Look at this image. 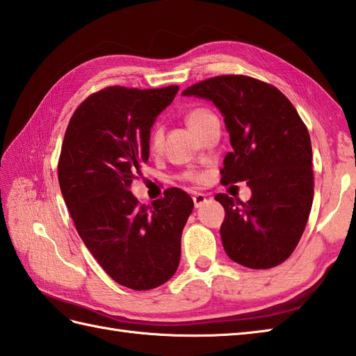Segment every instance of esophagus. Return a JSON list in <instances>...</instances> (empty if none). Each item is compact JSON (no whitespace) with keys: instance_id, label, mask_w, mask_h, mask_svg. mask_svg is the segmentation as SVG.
Wrapping results in <instances>:
<instances>
[{"instance_id":"34e87169","label":"esophagus","mask_w":356,"mask_h":356,"mask_svg":"<svg viewBox=\"0 0 356 356\" xmlns=\"http://www.w3.org/2000/svg\"><path fill=\"white\" fill-rule=\"evenodd\" d=\"M193 200H194V207L200 208V207H203V203H207V195L202 193H195L193 195Z\"/></svg>"}]
</instances>
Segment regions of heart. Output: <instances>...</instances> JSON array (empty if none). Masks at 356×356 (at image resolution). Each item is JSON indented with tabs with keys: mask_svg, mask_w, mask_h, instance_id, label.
Here are the masks:
<instances>
[{
	"mask_svg": "<svg viewBox=\"0 0 356 356\" xmlns=\"http://www.w3.org/2000/svg\"><path fill=\"white\" fill-rule=\"evenodd\" d=\"M213 116V113H209L208 110L205 108H195V110H191L190 113H188L186 116V124L190 125V128L193 131H197L200 125L205 122V120ZM162 142H163V130L161 127H156L153 131H151V136H149V148L151 151H159L162 147ZM188 179L191 180H199V176L195 172H188L186 174Z\"/></svg>",
	"mask_w": 356,
	"mask_h": 356,
	"instance_id": "obj_1",
	"label": "heart"
}]
</instances>
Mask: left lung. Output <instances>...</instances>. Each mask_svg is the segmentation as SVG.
Here are the masks:
<instances>
[{
	"label": "left lung",
	"instance_id": "8db88e82",
	"mask_svg": "<svg viewBox=\"0 0 356 356\" xmlns=\"http://www.w3.org/2000/svg\"><path fill=\"white\" fill-rule=\"evenodd\" d=\"M182 96L213 102L225 119L232 151L222 184L246 180V203L217 194L225 208L220 236L231 260L251 269L283 263L303 236L314 200L311 136L278 88L249 76H217Z\"/></svg>",
	"mask_w": 356,
	"mask_h": 356
}]
</instances>
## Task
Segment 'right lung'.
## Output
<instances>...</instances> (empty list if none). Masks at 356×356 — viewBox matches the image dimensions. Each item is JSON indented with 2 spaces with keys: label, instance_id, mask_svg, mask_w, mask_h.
Returning <instances> with one entry per match:
<instances>
[{
  "label": "right lung",
  "instance_id": "right-lung-1",
  "mask_svg": "<svg viewBox=\"0 0 356 356\" xmlns=\"http://www.w3.org/2000/svg\"><path fill=\"white\" fill-rule=\"evenodd\" d=\"M177 86L108 87L82 102L67 127L59 186L79 237L116 283L148 291L176 274L180 238L194 202L171 188L149 211L130 186L149 157L156 118Z\"/></svg>",
  "mask_w": 356,
  "mask_h": 356
}]
</instances>
